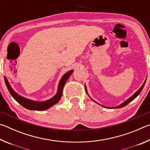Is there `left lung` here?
<instances>
[{"label":"left lung","instance_id":"1","mask_svg":"<svg viewBox=\"0 0 150 150\" xmlns=\"http://www.w3.org/2000/svg\"><path fill=\"white\" fill-rule=\"evenodd\" d=\"M146 81H145V82L144 83V84L142 85V87H140V88H139V89L138 91H137V92H136L135 94H134V95H133L130 98H129L128 100H126L125 101V102H124L123 103H122L120 105H119V106H116V107H112V108H122V107H124V106L127 105H128V103H130L131 102V101H132V100L134 99V98H135L136 97V96H138L139 94L141 93V91H142V89H143V88H144V85H145V83H146ZM85 91H86V92H87V94L88 95L87 91V88H86V86H85ZM90 98H91V97H90ZM91 100H93L94 101V102H95V101L93 99H92V98H91ZM95 103H96V102H95ZM103 106V107H105V106ZM106 108H108V107H106Z\"/></svg>","mask_w":150,"mask_h":150}]
</instances>
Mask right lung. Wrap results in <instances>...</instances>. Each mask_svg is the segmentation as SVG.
<instances>
[{"label": "right lung", "instance_id": "obj_1", "mask_svg": "<svg viewBox=\"0 0 150 150\" xmlns=\"http://www.w3.org/2000/svg\"><path fill=\"white\" fill-rule=\"evenodd\" d=\"M73 72V70H71V71H68L67 73H66L63 76L62 79H61L59 81L56 95H55L54 97L51 98V99L47 100L46 101H43V102H36V101L26 99V98L22 97V96L18 95V94L15 92L13 89H12L11 86L10 85L8 81L7 80L6 77H4V81H5V83H6V85L9 91V93H11V95H12V97H13L14 99L20 104V105H21L22 106H24V108L28 109V110L42 111V110H47V109L50 108L51 106H52L53 105H55V104L59 102L62 96L63 87H64L66 81H67L69 77L71 75Z\"/></svg>", "mask_w": 150, "mask_h": 150}]
</instances>
